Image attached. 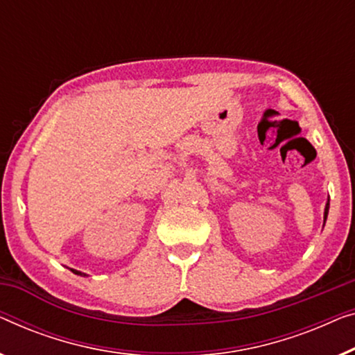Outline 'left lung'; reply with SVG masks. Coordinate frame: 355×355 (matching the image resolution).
Instances as JSON below:
<instances>
[{
    "label": "left lung",
    "mask_w": 355,
    "mask_h": 355,
    "mask_svg": "<svg viewBox=\"0 0 355 355\" xmlns=\"http://www.w3.org/2000/svg\"><path fill=\"white\" fill-rule=\"evenodd\" d=\"M328 208H330V200H328L327 205H325V213H323V225H325V220H327V216H328Z\"/></svg>",
    "instance_id": "8db88e82"
}]
</instances>
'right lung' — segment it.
<instances>
[{
    "instance_id": "obj_1",
    "label": "right lung",
    "mask_w": 355,
    "mask_h": 355,
    "mask_svg": "<svg viewBox=\"0 0 355 355\" xmlns=\"http://www.w3.org/2000/svg\"><path fill=\"white\" fill-rule=\"evenodd\" d=\"M71 272H73V274H76V275H81V277H88V274H85V272H80V270H76V269H70Z\"/></svg>"
}]
</instances>
